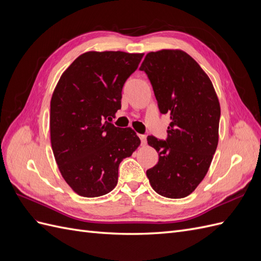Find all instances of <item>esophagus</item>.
Listing matches in <instances>:
<instances>
[{"label":"esophagus","mask_w":261,"mask_h":261,"mask_svg":"<svg viewBox=\"0 0 261 261\" xmlns=\"http://www.w3.org/2000/svg\"><path fill=\"white\" fill-rule=\"evenodd\" d=\"M139 138H140V141H141V145H146L147 143V138L145 135H138Z\"/></svg>","instance_id":"1"}]
</instances>
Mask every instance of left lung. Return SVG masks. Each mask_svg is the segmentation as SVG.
<instances>
[{"label": "left lung", "mask_w": 261, "mask_h": 261, "mask_svg": "<svg viewBox=\"0 0 261 261\" xmlns=\"http://www.w3.org/2000/svg\"><path fill=\"white\" fill-rule=\"evenodd\" d=\"M151 83L160 112L170 114L165 140L148 136L159 161L147 170L150 185L168 198H184L206 176L219 140L220 103L208 75L180 50L146 55L139 67Z\"/></svg>", "instance_id": "left-lung-1"}]
</instances>
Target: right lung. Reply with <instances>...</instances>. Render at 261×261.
I'll return each instance as SVG.
<instances>
[{
  "label": "right lung",
  "instance_id": "1",
  "mask_svg": "<svg viewBox=\"0 0 261 261\" xmlns=\"http://www.w3.org/2000/svg\"><path fill=\"white\" fill-rule=\"evenodd\" d=\"M143 53L86 52L62 74L51 99L53 154L63 178L83 197H99L117 184L118 165L140 139L110 122L121 109L122 89Z\"/></svg>",
  "mask_w": 261,
  "mask_h": 261
}]
</instances>
